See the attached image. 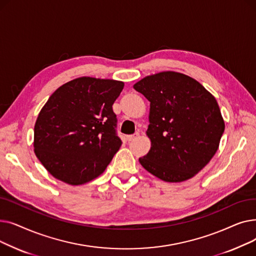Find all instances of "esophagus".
I'll use <instances>...</instances> for the list:
<instances>
[{"label":"esophagus","instance_id":"obj_1","mask_svg":"<svg viewBox=\"0 0 256 256\" xmlns=\"http://www.w3.org/2000/svg\"><path fill=\"white\" fill-rule=\"evenodd\" d=\"M138 137H139V132H135V134H132V135L126 136V140L128 141H132V140H135Z\"/></svg>","mask_w":256,"mask_h":256}]
</instances>
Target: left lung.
<instances>
[{
	"mask_svg": "<svg viewBox=\"0 0 256 256\" xmlns=\"http://www.w3.org/2000/svg\"><path fill=\"white\" fill-rule=\"evenodd\" d=\"M134 89L150 102L146 135L152 147L140 164L168 182L195 176L218 150L224 132L216 98L196 80L176 72L147 76Z\"/></svg>",
	"mask_w": 256,
	"mask_h": 256,
	"instance_id": "1",
	"label": "left lung"
}]
</instances>
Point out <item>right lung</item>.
Wrapping results in <instances>:
<instances>
[{"label":"right lung","mask_w":256,"mask_h":256,"mask_svg":"<svg viewBox=\"0 0 256 256\" xmlns=\"http://www.w3.org/2000/svg\"><path fill=\"white\" fill-rule=\"evenodd\" d=\"M124 86L82 76L50 96L35 122L34 152L54 178L78 186L106 170L121 146L112 106Z\"/></svg>","instance_id":"1"}]
</instances>
